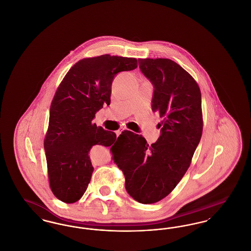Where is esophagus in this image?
<instances>
[{
  "label": "esophagus",
  "instance_id": "esophagus-1",
  "mask_svg": "<svg viewBox=\"0 0 251 251\" xmlns=\"http://www.w3.org/2000/svg\"><path fill=\"white\" fill-rule=\"evenodd\" d=\"M125 130H126V129H125V128H122V129H120V130H119V131H116V133H117V136H119V135H120V133H121V132H122V131H125Z\"/></svg>",
  "mask_w": 251,
  "mask_h": 251
}]
</instances>
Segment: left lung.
<instances>
[{
  "label": "left lung",
  "mask_w": 251,
  "mask_h": 251,
  "mask_svg": "<svg viewBox=\"0 0 251 251\" xmlns=\"http://www.w3.org/2000/svg\"><path fill=\"white\" fill-rule=\"evenodd\" d=\"M154 85L152 111L162 121L161 135L149 145L142 135L123 131L111 147L112 158L125 176V188L143 204L169 195L190 167L202 134L201 93L196 80L167 58L138 59Z\"/></svg>",
  "instance_id": "8db88e82"
}]
</instances>
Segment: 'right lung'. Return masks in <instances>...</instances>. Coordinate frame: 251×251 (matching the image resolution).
<instances>
[{"instance_id":"right-lung-1","label":"right lung","mask_w":251,"mask_h":251,"mask_svg":"<svg viewBox=\"0 0 251 251\" xmlns=\"http://www.w3.org/2000/svg\"><path fill=\"white\" fill-rule=\"evenodd\" d=\"M137 68L132 57L102 54L78 61L66 74L51 100L44 138L50 190L63 202L78 201L86 191L94 167V145L115 146L117 135L92 120L110 104L111 86L120 72Z\"/></svg>"}]
</instances>
